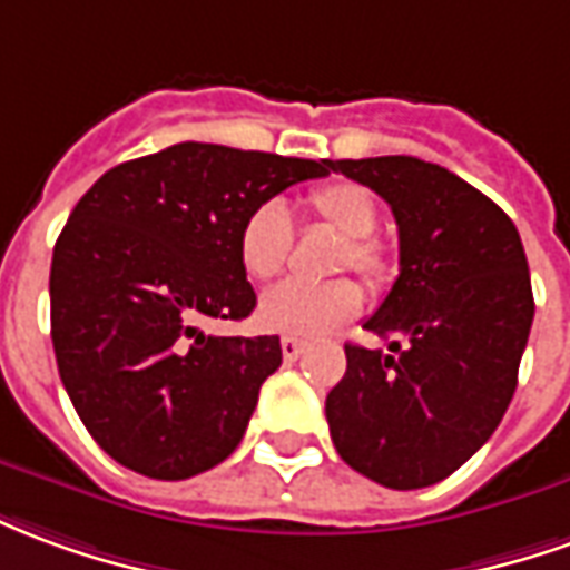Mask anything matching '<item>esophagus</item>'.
Masks as SVG:
<instances>
[{"label":"esophagus","instance_id":"1","mask_svg":"<svg viewBox=\"0 0 570 570\" xmlns=\"http://www.w3.org/2000/svg\"><path fill=\"white\" fill-rule=\"evenodd\" d=\"M304 341H297V337H282V356L288 358V362H294V358L304 353Z\"/></svg>","mask_w":570,"mask_h":570}]
</instances>
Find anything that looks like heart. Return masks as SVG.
Returning a JSON list of instances; mask_svg holds the SVG:
<instances>
[{
    "label": "heart",
    "instance_id": "obj_1",
    "mask_svg": "<svg viewBox=\"0 0 570 570\" xmlns=\"http://www.w3.org/2000/svg\"><path fill=\"white\" fill-rule=\"evenodd\" d=\"M309 220L334 229L343 236V245L334 257V269L353 266L368 282H383L390 276V257L381 242L374 239L377 229V199L368 187L353 180H334L316 187L304 202ZM294 248V220L278 202H261L245 214L236 239L242 269L257 282L276 278ZM362 309V288L353 278H328V282H301L288 278L261 297V322L269 331L285 337H318L341 328L343 322Z\"/></svg>",
    "mask_w": 570,
    "mask_h": 570
}]
</instances>
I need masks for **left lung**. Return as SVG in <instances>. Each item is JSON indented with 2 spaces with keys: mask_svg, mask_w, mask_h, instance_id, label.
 Returning <instances> with one entry per match:
<instances>
[{
  "mask_svg": "<svg viewBox=\"0 0 570 570\" xmlns=\"http://www.w3.org/2000/svg\"><path fill=\"white\" fill-rule=\"evenodd\" d=\"M328 163V159H325ZM393 208L399 278L365 328L390 353L346 343L325 399L331 442L395 491L460 470L503 421L534 322L519 229L485 193L414 156L328 163Z\"/></svg>",
  "mask_w": 570,
  "mask_h": 570,
  "instance_id": "left-lung-1",
  "label": "left lung"
}]
</instances>
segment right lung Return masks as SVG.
I'll return each mask as SVG.
<instances>
[{"instance_id": "add662e5", "label": "right lung", "mask_w": 570, "mask_h": 570, "mask_svg": "<svg viewBox=\"0 0 570 570\" xmlns=\"http://www.w3.org/2000/svg\"><path fill=\"white\" fill-rule=\"evenodd\" d=\"M325 175V159L187 140L116 165L72 208L51 257V343L116 463L177 482L236 451L282 346L199 325L257 304L236 252L245 214Z\"/></svg>"}]
</instances>
